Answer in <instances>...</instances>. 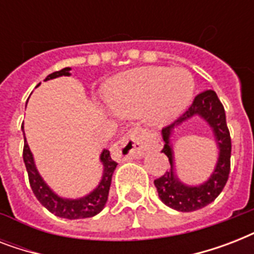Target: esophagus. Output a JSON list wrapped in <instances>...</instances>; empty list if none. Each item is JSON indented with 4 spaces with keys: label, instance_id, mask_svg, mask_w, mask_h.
Wrapping results in <instances>:
<instances>
[{
    "label": "esophagus",
    "instance_id": "1",
    "mask_svg": "<svg viewBox=\"0 0 254 254\" xmlns=\"http://www.w3.org/2000/svg\"><path fill=\"white\" fill-rule=\"evenodd\" d=\"M145 151L143 135L138 129H131L121 137L112 147V153L117 158L130 159L142 157Z\"/></svg>",
    "mask_w": 254,
    "mask_h": 254
}]
</instances>
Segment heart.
I'll return each instance as SVG.
<instances>
[{"label": "heart", "instance_id": "heart-1", "mask_svg": "<svg viewBox=\"0 0 254 254\" xmlns=\"http://www.w3.org/2000/svg\"><path fill=\"white\" fill-rule=\"evenodd\" d=\"M195 80L185 68L143 67L124 72L109 81L105 101L112 111L138 113L153 127L175 120L192 100Z\"/></svg>", "mask_w": 254, "mask_h": 254}]
</instances>
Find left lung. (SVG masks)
Instances as JSON below:
<instances>
[{
    "label": "left lung",
    "mask_w": 254,
    "mask_h": 254,
    "mask_svg": "<svg viewBox=\"0 0 254 254\" xmlns=\"http://www.w3.org/2000/svg\"><path fill=\"white\" fill-rule=\"evenodd\" d=\"M192 117H200L209 124L213 129L219 149L218 162L211 177L199 186L185 185L179 181L173 165L172 145L169 143V137L175 127ZM162 138L165 141L162 153L167 155L171 167L162 177L154 181L159 199L169 205L170 208L177 209L181 212L196 211L212 203L220 195L228 181L229 170H231V150H232L224 107L217 97L216 92L207 89L199 93L193 99L191 107L177 121H174L169 127H163Z\"/></svg>",
    "instance_id": "1"
}]
</instances>
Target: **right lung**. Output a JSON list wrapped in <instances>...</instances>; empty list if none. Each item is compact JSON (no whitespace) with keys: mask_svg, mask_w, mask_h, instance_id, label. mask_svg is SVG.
<instances>
[{"mask_svg":"<svg viewBox=\"0 0 254 254\" xmlns=\"http://www.w3.org/2000/svg\"><path fill=\"white\" fill-rule=\"evenodd\" d=\"M69 71H71V68L65 67V68L61 69V71L50 73L49 76L45 79V81L59 76H69L71 75ZM21 127L22 130H23V124H22ZM23 138H25L23 162H25L27 175H29L30 187H31L34 195L37 196V199L43 207H46L54 215H57L59 217H64V219H69V220L92 217L97 215L99 212H101V209L105 207V203L108 200V193H109V189H111L112 183V175H113L116 166H117V162H115L111 158L109 150L104 149L101 155H100V161L103 162L104 171L99 186L92 192L85 195V196L79 197V199H65V197H61L59 195L54 192L53 190L46 185L43 178L38 173L35 163H34L33 154H31L29 145H27V141H26L25 130H23Z\"/></svg>","mask_w":254,"mask_h":254,"instance_id":"obj_1","label":"right lung"}]
</instances>
